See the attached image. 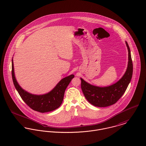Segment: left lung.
Wrapping results in <instances>:
<instances>
[{
  "label": "left lung",
  "instance_id": "8db88e82",
  "mask_svg": "<svg viewBox=\"0 0 146 146\" xmlns=\"http://www.w3.org/2000/svg\"><path fill=\"white\" fill-rule=\"evenodd\" d=\"M128 51V62L123 77L116 83L105 87L92 85L81 78V89L87 100L97 107H107L115 104L125 92L133 74V63L130 50L127 41Z\"/></svg>",
  "mask_w": 146,
  "mask_h": 146
}]
</instances>
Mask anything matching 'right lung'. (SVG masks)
Here are the masks:
<instances>
[{"instance_id": "1", "label": "right lung", "mask_w": 146, "mask_h": 146, "mask_svg": "<svg viewBox=\"0 0 146 146\" xmlns=\"http://www.w3.org/2000/svg\"><path fill=\"white\" fill-rule=\"evenodd\" d=\"M12 75L15 87L24 102L33 110L42 113L53 111L61 105L65 90L71 80L74 77L73 74L69 75L59 81L49 92L42 95H35L26 91L18 84L15 77L13 58Z\"/></svg>"}]
</instances>
